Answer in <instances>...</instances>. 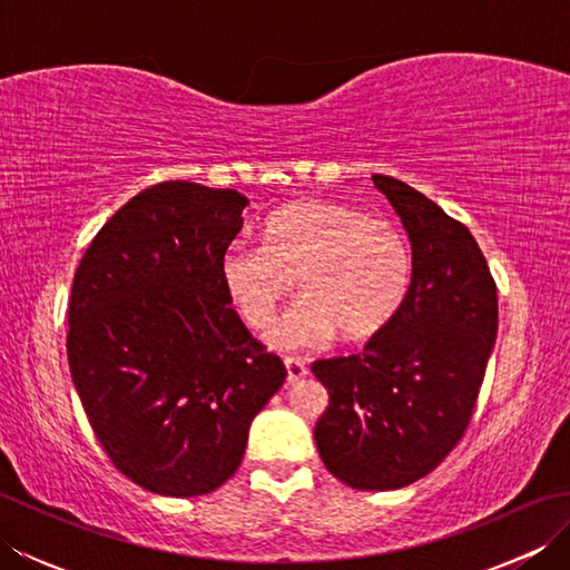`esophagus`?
Returning <instances> with one entry per match:
<instances>
[{
  "label": "esophagus",
  "mask_w": 570,
  "mask_h": 570,
  "mask_svg": "<svg viewBox=\"0 0 570 570\" xmlns=\"http://www.w3.org/2000/svg\"><path fill=\"white\" fill-rule=\"evenodd\" d=\"M284 365H286V380L292 382V384L306 377L308 367H306V362H304V360H298V357H286V360H284Z\"/></svg>",
  "instance_id": "34e87169"
}]
</instances>
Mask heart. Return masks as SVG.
I'll return each instance as SVG.
<instances>
[{
    "label": "heart",
    "mask_w": 570,
    "mask_h": 570,
    "mask_svg": "<svg viewBox=\"0 0 570 570\" xmlns=\"http://www.w3.org/2000/svg\"><path fill=\"white\" fill-rule=\"evenodd\" d=\"M298 304L266 335L276 350L313 347L382 333L404 308L414 254L404 229L335 200L304 198L264 220L262 245H229L220 284L249 328H264L292 294Z\"/></svg>",
    "instance_id": "b5f03b06"
}]
</instances>
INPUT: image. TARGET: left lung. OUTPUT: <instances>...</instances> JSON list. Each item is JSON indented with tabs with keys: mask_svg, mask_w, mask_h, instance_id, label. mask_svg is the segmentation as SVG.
I'll return each instance as SVG.
<instances>
[{
	"mask_svg": "<svg viewBox=\"0 0 570 570\" xmlns=\"http://www.w3.org/2000/svg\"><path fill=\"white\" fill-rule=\"evenodd\" d=\"M414 254L404 308L360 355L313 362L328 409L313 439L355 490L406 488L465 433L498 337V288L475 237L404 180L374 174Z\"/></svg>",
	"mask_w": 570,
	"mask_h": 570,
	"instance_id": "1",
	"label": "left lung"
}]
</instances>
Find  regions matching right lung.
<instances>
[{"label":"right lung","mask_w":570,"mask_h":570,"mask_svg":"<svg viewBox=\"0 0 570 570\" xmlns=\"http://www.w3.org/2000/svg\"><path fill=\"white\" fill-rule=\"evenodd\" d=\"M247 205L233 188L151 186L102 225L72 278L70 380L115 468L164 498L233 478L286 380L220 284Z\"/></svg>","instance_id":"obj_1"}]
</instances>
